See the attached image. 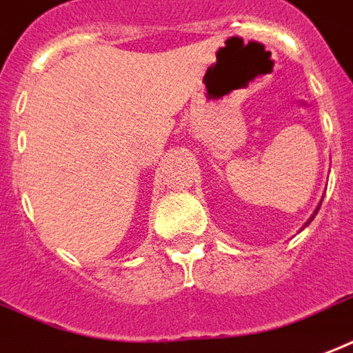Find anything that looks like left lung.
Listing matches in <instances>:
<instances>
[{"label":"left lung","instance_id":"1","mask_svg":"<svg viewBox=\"0 0 353 353\" xmlns=\"http://www.w3.org/2000/svg\"><path fill=\"white\" fill-rule=\"evenodd\" d=\"M316 211H319V207H316ZM316 211H314V214H316ZM314 214H313V216H311V219H309V220H307V224H309V222H311V220H313V219H314ZM307 224H305V225H307Z\"/></svg>","mask_w":353,"mask_h":353}]
</instances>
